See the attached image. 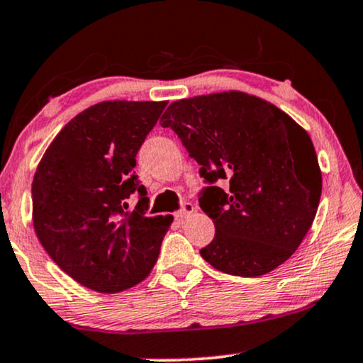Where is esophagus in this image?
<instances>
[{"label": "esophagus", "instance_id": "1", "mask_svg": "<svg viewBox=\"0 0 363 363\" xmlns=\"http://www.w3.org/2000/svg\"><path fill=\"white\" fill-rule=\"evenodd\" d=\"M194 211H196V206L194 204H192V203H184V204H182V209L177 211V213L174 214V218H176L179 223H182L186 218H189V216L194 213Z\"/></svg>", "mask_w": 363, "mask_h": 363}]
</instances>
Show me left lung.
Listing matches in <instances>:
<instances>
[{"label":"left lung","mask_w":363,"mask_h":363,"mask_svg":"<svg viewBox=\"0 0 363 363\" xmlns=\"http://www.w3.org/2000/svg\"><path fill=\"white\" fill-rule=\"evenodd\" d=\"M171 127L208 182L199 206L214 240L201 256L219 272L261 277L295 253L313 223L322 172L310 135L290 116L242 91L169 105ZM226 180V190L216 186Z\"/></svg>","instance_id":"obj_1"}]
</instances>
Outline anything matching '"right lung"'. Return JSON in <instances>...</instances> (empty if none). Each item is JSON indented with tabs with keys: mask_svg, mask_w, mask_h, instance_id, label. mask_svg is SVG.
Returning <instances> with one entry per match:
<instances>
[{
	"mask_svg": "<svg viewBox=\"0 0 363 363\" xmlns=\"http://www.w3.org/2000/svg\"><path fill=\"white\" fill-rule=\"evenodd\" d=\"M167 102L108 100L73 117L41 157L33 226L55 263L84 286L118 293L144 281L172 216L149 218L135 155ZM140 194L136 208L126 201Z\"/></svg>",
	"mask_w": 363,
	"mask_h": 363,
	"instance_id": "obj_1",
	"label": "right lung"
}]
</instances>
